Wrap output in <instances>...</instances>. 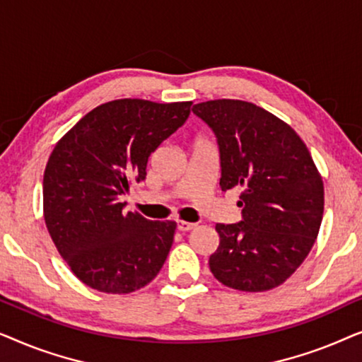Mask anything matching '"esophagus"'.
<instances>
[{
    "instance_id": "obj_1",
    "label": "esophagus",
    "mask_w": 362,
    "mask_h": 362,
    "mask_svg": "<svg viewBox=\"0 0 362 362\" xmlns=\"http://www.w3.org/2000/svg\"><path fill=\"white\" fill-rule=\"evenodd\" d=\"M196 227V224H192V222H186V221H177V230L181 232H187V230H192Z\"/></svg>"
}]
</instances>
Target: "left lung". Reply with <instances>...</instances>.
<instances>
[{
    "instance_id": "obj_1",
    "label": "left lung",
    "mask_w": 362,
    "mask_h": 362,
    "mask_svg": "<svg viewBox=\"0 0 362 362\" xmlns=\"http://www.w3.org/2000/svg\"><path fill=\"white\" fill-rule=\"evenodd\" d=\"M192 112L217 136L221 189H242V221L216 224L212 275L239 291L275 288L303 264L318 237L323 177L293 128L255 103L219 98Z\"/></svg>"
}]
</instances>
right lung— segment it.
<instances>
[{"mask_svg":"<svg viewBox=\"0 0 362 362\" xmlns=\"http://www.w3.org/2000/svg\"><path fill=\"white\" fill-rule=\"evenodd\" d=\"M192 102L118 98L82 117L54 146L44 171V221L56 249L82 284L125 295L158 275L175 221L123 212L122 196L146 177L148 158L185 125Z\"/></svg>","mask_w":362,"mask_h":362,"instance_id":"right-lung-1","label":"right lung"}]
</instances>
